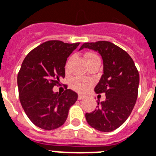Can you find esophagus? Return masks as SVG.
Here are the masks:
<instances>
[{
  "mask_svg": "<svg viewBox=\"0 0 156 156\" xmlns=\"http://www.w3.org/2000/svg\"><path fill=\"white\" fill-rule=\"evenodd\" d=\"M84 98H85V96L83 95V94H78V100H82V99H83Z\"/></svg>",
  "mask_w": 156,
  "mask_h": 156,
  "instance_id": "34e87169",
  "label": "esophagus"
}]
</instances>
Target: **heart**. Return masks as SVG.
<instances>
[{"label": "heart", "instance_id": "obj_1", "mask_svg": "<svg viewBox=\"0 0 156 156\" xmlns=\"http://www.w3.org/2000/svg\"><path fill=\"white\" fill-rule=\"evenodd\" d=\"M86 58L87 59V63L90 61L96 60V59H99V58L94 54L92 53H88L86 55ZM68 67H69V62L66 64V69L68 70ZM91 86V83L89 80H87L86 78H76L74 79H73V81L71 82V87L77 91L78 93H83L86 92Z\"/></svg>", "mask_w": 156, "mask_h": 156}]
</instances>
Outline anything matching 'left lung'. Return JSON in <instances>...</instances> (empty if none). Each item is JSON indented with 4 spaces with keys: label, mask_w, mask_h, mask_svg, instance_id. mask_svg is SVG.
<instances>
[{
    "label": "left lung",
    "mask_w": 156,
    "mask_h": 156,
    "mask_svg": "<svg viewBox=\"0 0 156 156\" xmlns=\"http://www.w3.org/2000/svg\"><path fill=\"white\" fill-rule=\"evenodd\" d=\"M84 48L98 52L101 56L103 74L94 91L106 95L105 101H98L97 109L86 113V120L96 130L110 132L121 126L133 110L138 95L139 73L131 56L112 43H84L79 50Z\"/></svg>",
    "instance_id": "1"
}]
</instances>
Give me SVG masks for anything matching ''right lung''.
I'll list each match as a JSON object with an SVG mask.
<instances>
[{
    "label": "right lung",
    "mask_w": 156,
    "mask_h": 156,
    "mask_svg": "<svg viewBox=\"0 0 156 156\" xmlns=\"http://www.w3.org/2000/svg\"><path fill=\"white\" fill-rule=\"evenodd\" d=\"M78 45L79 43L47 41L31 50L23 61L17 76L20 101L38 127L48 131L60 127L78 99L72 90L61 94L55 93L53 87L65 77L67 58Z\"/></svg>",
    "instance_id": "right-lung-1"
}]
</instances>
